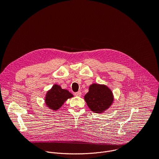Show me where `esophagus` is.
<instances>
[{"mask_svg":"<svg viewBox=\"0 0 159 159\" xmlns=\"http://www.w3.org/2000/svg\"><path fill=\"white\" fill-rule=\"evenodd\" d=\"M75 96H78V97H80V96H81V94H82V93H81V92L80 91H78V92H77V93H75Z\"/></svg>","mask_w":159,"mask_h":159,"instance_id":"esophagus-1","label":"esophagus"}]
</instances>
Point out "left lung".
I'll return each mask as SVG.
<instances>
[{
  "instance_id": "1",
  "label": "left lung",
  "mask_w": 159,
  "mask_h": 159,
  "mask_svg": "<svg viewBox=\"0 0 159 159\" xmlns=\"http://www.w3.org/2000/svg\"><path fill=\"white\" fill-rule=\"evenodd\" d=\"M84 99L88 107L94 112H103L112 104L113 96L111 90L104 85L94 84L89 87Z\"/></svg>"
}]
</instances>
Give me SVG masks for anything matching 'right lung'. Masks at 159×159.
Wrapping results in <instances>:
<instances>
[{"label":"right lung","instance_id":"right-lung-1","mask_svg":"<svg viewBox=\"0 0 159 159\" xmlns=\"http://www.w3.org/2000/svg\"><path fill=\"white\" fill-rule=\"evenodd\" d=\"M72 96L73 95L67 90L62 89L58 85H54L47 93L45 102L50 109L57 110L62 106L66 100Z\"/></svg>","mask_w":159,"mask_h":159}]
</instances>
